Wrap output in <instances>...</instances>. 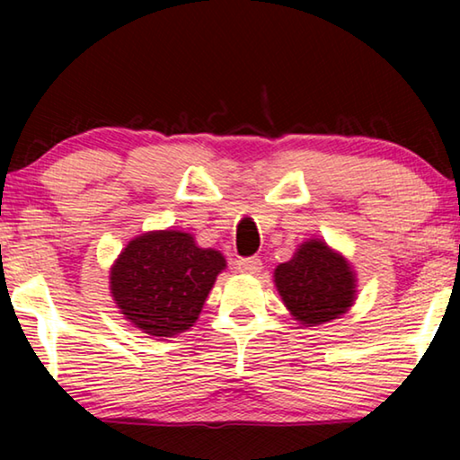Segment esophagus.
<instances>
[{"label":"esophagus","instance_id":"obj_1","mask_svg":"<svg viewBox=\"0 0 460 460\" xmlns=\"http://www.w3.org/2000/svg\"><path fill=\"white\" fill-rule=\"evenodd\" d=\"M235 266L239 271H243V274H258L261 270V261L260 258H239L235 261Z\"/></svg>","mask_w":460,"mask_h":460}]
</instances>
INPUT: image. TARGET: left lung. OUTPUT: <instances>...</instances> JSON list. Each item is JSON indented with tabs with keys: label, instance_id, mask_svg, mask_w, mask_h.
<instances>
[{
	"label": "left lung",
	"instance_id": "left-lung-1",
	"mask_svg": "<svg viewBox=\"0 0 460 460\" xmlns=\"http://www.w3.org/2000/svg\"><path fill=\"white\" fill-rule=\"evenodd\" d=\"M276 286L288 310L306 326L347 313L355 298V276L323 241H306L294 258L276 268Z\"/></svg>",
	"mask_w": 460,
	"mask_h": 460
}]
</instances>
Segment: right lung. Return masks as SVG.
I'll list each match as a JSON object with an SVG mask.
<instances>
[{"label": "right lung", "instance_id": "add662e5", "mask_svg": "<svg viewBox=\"0 0 460 460\" xmlns=\"http://www.w3.org/2000/svg\"><path fill=\"white\" fill-rule=\"evenodd\" d=\"M223 268V255L197 247L189 233H146L123 249L111 268V294L137 329L172 337L197 321Z\"/></svg>", "mask_w": 460, "mask_h": 460}]
</instances>
